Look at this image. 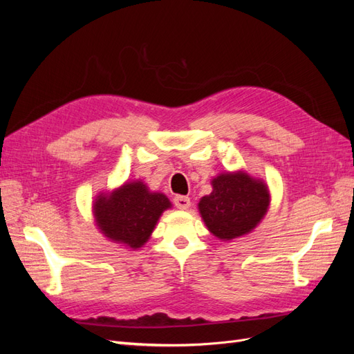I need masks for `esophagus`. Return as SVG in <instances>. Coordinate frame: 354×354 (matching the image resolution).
Returning <instances> with one entry per match:
<instances>
[{
  "instance_id": "obj_1",
  "label": "esophagus",
  "mask_w": 354,
  "mask_h": 354,
  "mask_svg": "<svg viewBox=\"0 0 354 354\" xmlns=\"http://www.w3.org/2000/svg\"><path fill=\"white\" fill-rule=\"evenodd\" d=\"M174 205L178 209H187L190 207V199L183 195H177V196H174Z\"/></svg>"
}]
</instances>
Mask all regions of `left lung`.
<instances>
[{
  "instance_id": "1",
  "label": "left lung",
  "mask_w": 354,
  "mask_h": 354,
  "mask_svg": "<svg viewBox=\"0 0 354 354\" xmlns=\"http://www.w3.org/2000/svg\"><path fill=\"white\" fill-rule=\"evenodd\" d=\"M269 190L260 180L245 173L220 174L212 180V192L199 202L208 230L220 239L251 232L269 208Z\"/></svg>"
}]
</instances>
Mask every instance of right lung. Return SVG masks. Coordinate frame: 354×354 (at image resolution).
I'll use <instances>...</instances> for the list:
<instances>
[{
    "label": "right lung",
    "instance_id": "obj_1",
    "mask_svg": "<svg viewBox=\"0 0 354 354\" xmlns=\"http://www.w3.org/2000/svg\"><path fill=\"white\" fill-rule=\"evenodd\" d=\"M171 202L162 194H151L142 181L124 185L111 196H99L94 216L109 239L140 248Z\"/></svg>",
    "mask_w": 354,
    "mask_h": 354
}]
</instances>
